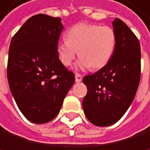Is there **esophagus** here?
Instances as JSON below:
<instances>
[{"instance_id": "1", "label": "esophagus", "mask_w": 150, "mask_h": 150, "mask_svg": "<svg viewBox=\"0 0 150 150\" xmlns=\"http://www.w3.org/2000/svg\"><path fill=\"white\" fill-rule=\"evenodd\" d=\"M82 81V76L80 74H76V82H81Z\"/></svg>"}]
</instances>
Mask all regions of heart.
<instances>
[{
  "label": "heart",
  "instance_id": "b5f03b06",
  "mask_svg": "<svg viewBox=\"0 0 150 150\" xmlns=\"http://www.w3.org/2000/svg\"><path fill=\"white\" fill-rule=\"evenodd\" d=\"M116 47V33L109 26L78 23L67 31V39L59 41L57 53L65 66H71L77 51L80 69H101L108 63Z\"/></svg>",
  "mask_w": 150,
  "mask_h": 150
}]
</instances>
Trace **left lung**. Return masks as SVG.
Here are the masks:
<instances>
[{"label":"left lung","mask_w":150,"mask_h":150,"mask_svg":"<svg viewBox=\"0 0 150 150\" xmlns=\"http://www.w3.org/2000/svg\"><path fill=\"white\" fill-rule=\"evenodd\" d=\"M116 47L111 59L98 72L83 78L88 92L83 110L92 124L106 127L119 121L130 107L141 74L140 44L120 18L113 21Z\"/></svg>","instance_id":"8db88e82"}]
</instances>
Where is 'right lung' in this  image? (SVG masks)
I'll return each instance as SVG.
<instances>
[{"label": "right lung", "instance_id": "right-lung-1", "mask_svg": "<svg viewBox=\"0 0 150 150\" xmlns=\"http://www.w3.org/2000/svg\"><path fill=\"white\" fill-rule=\"evenodd\" d=\"M59 18L35 15L12 38L7 78L19 110L28 120L43 124L60 110L74 74L59 60L57 45L63 29Z\"/></svg>", "mask_w": 150, "mask_h": 150}]
</instances>
